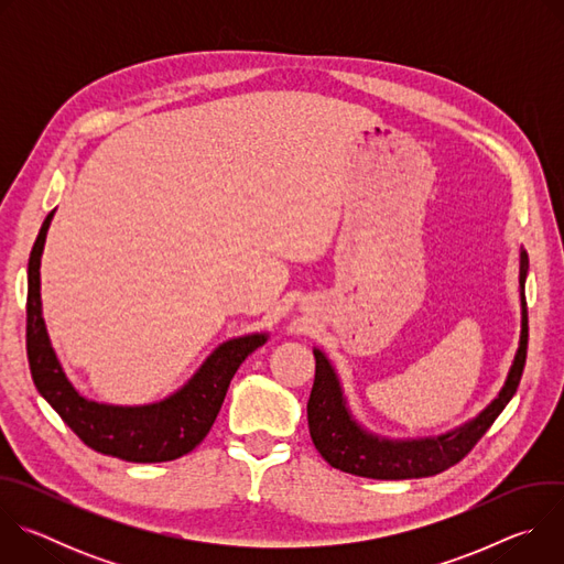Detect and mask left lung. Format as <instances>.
Segmentation results:
<instances>
[{
    "label": "left lung",
    "mask_w": 564,
    "mask_h": 564,
    "mask_svg": "<svg viewBox=\"0 0 564 564\" xmlns=\"http://www.w3.org/2000/svg\"><path fill=\"white\" fill-rule=\"evenodd\" d=\"M529 272V257L520 250V305H522V330L518 352L513 357L511 370L500 394L491 404L481 411L475 420L464 426L448 431L440 437H422V440H388L366 431L350 413L346 397L339 383L335 368L328 357L314 348L316 370L314 386L307 399V426L310 437L330 466L352 473L359 477L372 479H413V477H431L451 466H455L462 457L470 453V448L479 442L511 397L518 390L522 379L524 361H527V344H529V318H527V296L524 281Z\"/></svg>",
    "instance_id": "1"
}]
</instances>
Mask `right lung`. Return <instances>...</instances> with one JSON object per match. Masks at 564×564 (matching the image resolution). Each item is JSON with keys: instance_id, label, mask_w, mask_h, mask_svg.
<instances>
[{"instance_id": "obj_1", "label": "right lung", "mask_w": 564, "mask_h": 564, "mask_svg": "<svg viewBox=\"0 0 564 564\" xmlns=\"http://www.w3.org/2000/svg\"><path fill=\"white\" fill-rule=\"evenodd\" d=\"M53 212L44 218L29 259L26 355L37 392L89 448L124 462H170L194 451L209 433L229 381L268 335H246L220 344L174 394L147 406H109L79 394L66 379L42 318L40 259Z\"/></svg>"}]
</instances>
